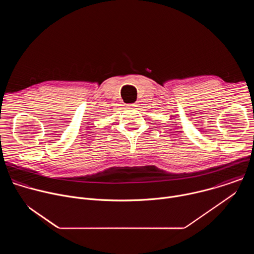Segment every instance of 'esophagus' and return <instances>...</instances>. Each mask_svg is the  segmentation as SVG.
Returning a JSON list of instances; mask_svg holds the SVG:
<instances>
[{"instance_id":"1","label":"esophagus","mask_w":254,"mask_h":254,"mask_svg":"<svg viewBox=\"0 0 254 254\" xmlns=\"http://www.w3.org/2000/svg\"><path fill=\"white\" fill-rule=\"evenodd\" d=\"M127 106L130 107V108H134V107H136V103H130V104H128Z\"/></svg>"}]
</instances>
